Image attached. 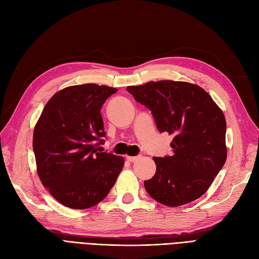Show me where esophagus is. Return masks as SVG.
<instances>
[{"label":"esophagus","mask_w":259,"mask_h":259,"mask_svg":"<svg viewBox=\"0 0 259 259\" xmlns=\"http://www.w3.org/2000/svg\"><path fill=\"white\" fill-rule=\"evenodd\" d=\"M139 159V156H126V160L128 162H135Z\"/></svg>","instance_id":"obj_1"}]
</instances>
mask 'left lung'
Returning a JSON list of instances; mask_svg holds the SVG:
<instances>
[{"label":"left lung","mask_w":259,"mask_h":259,"mask_svg":"<svg viewBox=\"0 0 259 259\" xmlns=\"http://www.w3.org/2000/svg\"><path fill=\"white\" fill-rule=\"evenodd\" d=\"M146 106L159 132L173 135V153L153 156L156 170L146 180L152 199L176 207L204 194L227 159L226 119L208 93L197 84L163 80L127 86Z\"/></svg>","instance_id":"8db88e82"}]
</instances>
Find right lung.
Returning <instances> with one entry per match:
<instances>
[{
    "mask_svg": "<svg viewBox=\"0 0 259 259\" xmlns=\"http://www.w3.org/2000/svg\"><path fill=\"white\" fill-rule=\"evenodd\" d=\"M117 90L82 84L57 92L33 132L41 183L62 205L85 209L103 201L124 166L123 156L98 152L106 136L100 109Z\"/></svg>",
    "mask_w": 259,
    "mask_h": 259,
    "instance_id": "1",
    "label": "right lung"
}]
</instances>
